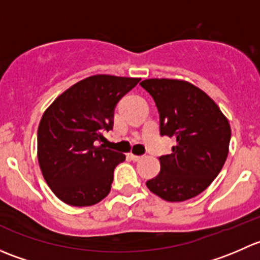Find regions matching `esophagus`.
Wrapping results in <instances>:
<instances>
[{
    "label": "esophagus",
    "instance_id": "34e87169",
    "mask_svg": "<svg viewBox=\"0 0 260 260\" xmlns=\"http://www.w3.org/2000/svg\"><path fill=\"white\" fill-rule=\"evenodd\" d=\"M129 157H131V159H132V161H135V162L141 161V159L143 158V156H137V154H132V153L129 154Z\"/></svg>",
    "mask_w": 260,
    "mask_h": 260
}]
</instances>
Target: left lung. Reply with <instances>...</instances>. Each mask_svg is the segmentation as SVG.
I'll use <instances>...</instances> for the list:
<instances>
[{"mask_svg":"<svg viewBox=\"0 0 260 260\" xmlns=\"http://www.w3.org/2000/svg\"><path fill=\"white\" fill-rule=\"evenodd\" d=\"M159 113V132L176 140L172 153L159 157L161 171L146 182L170 203L192 199L209 187L229 153L232 129L217 104L185 80L146 79L140 83Z\"/></svg>","mask_w":260,"mask_h":260,"instance_id":"obj_1","label":"left lung"}]
</instances>
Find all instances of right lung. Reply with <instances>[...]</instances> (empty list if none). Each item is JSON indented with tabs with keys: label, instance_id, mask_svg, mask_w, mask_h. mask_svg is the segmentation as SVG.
<instances>
[{
	"label": "right lung",
	"instance_id": "right-lung-1",
	"mask_svg": "<svg viewBox=\"0 0 260 260\" xmlns=\"http://www.w3.org/2000/svg\"><path fill=\"white\" fill-rule=\"evenodd\" d=\"M140 78L99 74L78 81L44 112L38 158L52 192L72 206H91L109 193L114 169L125 159L101 143L113 128L114 108Z\"/></svg>",
	"mask_w": 260,
	"mask_h": 260
}]
</instances>
